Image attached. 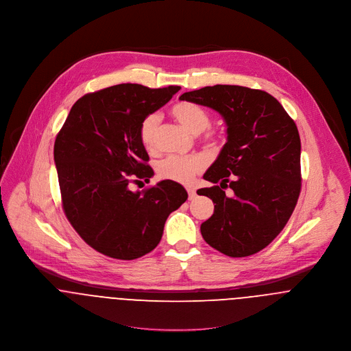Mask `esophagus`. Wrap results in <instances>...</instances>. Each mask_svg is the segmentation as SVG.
Returning a JSON list of instances; mask_svg holds the SVG:
<instances>
[{
	"label": "esophagus",
	"mask_w": 351,
	"mask_h": 351,
	"mask_svg": "<svg viewBox=\"0 0 351 351\" xmlns=\"http://www.w3.org/2000/svg\"><path fill=\"white\" fill-rule=\"evenodd\" d=\"M188 195H189V200H193L196 197V191L195 189H188Z\"/></svg>",
	"instance_id": "esophagus-1"
}]
</instances>
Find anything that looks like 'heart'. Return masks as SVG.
Masks as SVG:
<instances>
[{
	"mask_svg": "<svg viewBox=\"0 0 351 351\" xmlns=\"http://www.w3.org/2000/svg\"><path fill=\"white\" fill-rule=\"evenodd\" d=\"M170 113L182 127H185L189 132L195 135L205 131L210 124L209 113L202 106L195 102H189V101L177 102L171 106ZM159 121H160V117L156 113H151L141 123L139 139L143 147L147 150H152L155 146ZM205 142L215 145L217 142V138L213 134H208L205 136ZM205 166H206V160L202 155H189V156L170 155L158 163L156 173L162 180L189 185L193 182L195 177L205 169Z\"/></svg>",
	"mask_w": 351,
	"mask_h": 351,
	"instance_id": "1",
	"label": "heart"
}]
</instances>
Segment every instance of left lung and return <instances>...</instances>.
I'll list each match as a JSON object with an SVG mask.
<instances>
[{"label": "left lung", "mask_w": 351, "mask_h": 351, "mask_svg": "<svg viewBox=\"0 0 351 351\" xmlns=\"http://www.w3.org/2000/svg\"><path fill=\"white\" fill-rule=\"evenodd\" d=\"M217 110L227 124V143L204 174L216 184L199 189L215 204L201 224L204 241L228 256H249L282 231L301 191L300 135L271 95L237 85L205 86L184 93ZM233 196H225V189Z\"/></svg>", "instance_id": "left-lung-1"}]
</instances>
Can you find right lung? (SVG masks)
Returning <instances> with one entry per match:
<instances>
[{
	"label": "right lung",
	"mask_w": 351,
	"mask_h": 351,
	"mask_svg": "<svg viewBox=\"0 0 351 351\" xmlns=\"http://www.w3.org/2000/svg\"><path fill=\"white\" fill-rule=\"evenodd\" d=\"M181 88L150 89L120 84L77 101L53 145L64 215L78 235L101 254L131 261L160 242L169 215L188 193L174 181L142 192L130 182H149L154 170L139 139L142 120Z\"/></svg>",
	"instance_id": "right-lung-1"
}]
</instances>
